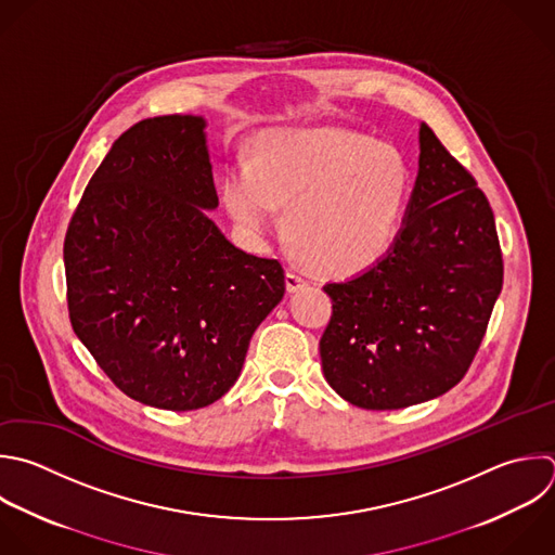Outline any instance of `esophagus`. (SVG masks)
I'll use <instances>...</instances> for the list:
<instances>
[{
    "mask_svg": "<svg viewBox=\"0 0 555 555\" xmlns=\"http://www.w3.org/2000/svg\"><path fill=\"white\" fill-rule=\"evenodd\" d=\"M306 284H308V280H306L301 273H297V271H286V288H288V293H295V291L304 288Z\"/></svg>",
    "mask_w": 555,
    "mask_h": 555,
    "instance_id": "obj_1",
    "label": "esophagus"
}]
</instances>
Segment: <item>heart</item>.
<instances>
[{"label":"heart","instance_id":"heart-1","mask_svg":"<svg viewBox=\"0 0 555 555\" xmlns=\"http://www.w3.org/2000/svg\"><path fill=\"white\" fill-rule=\"evenodd\" d=\"M405 156L373 137L312 128L269 134L254 167L234 165L223 180L230 217L251 236L284 210L293 249L314 269L349 275L392 245L410 193Z\"/></svg>","mask_w":555,"mask_h":555}]
</instances>
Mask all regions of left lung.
<instances>
[{
	"label": "left lung",
	"mask_w": 555,
	"mask_h": 555,
	"mask_svg": "<svg viewBox=\"0 0 555 555\" xmlns=\"http://www.w3.org/2000/svg\"><path fill=\"white\" fill-rule=\"evenodd\" d=\"M405 221L384 258L330 282L321 336L327 384L366 410L434 399L468 371L503 286L492 208L423 124Z\"/></svg>",
	"instance_id": "obj_1"
}]
</instances>
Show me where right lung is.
Masks as SVG:
<instances>
[{"label":"right lung","mask_w":555,"mask_h":555,"mask_svg":"<svg viewBox=\"0 0 555 555\" xmlns=\"http://www.w3.org/2000/svg\"><path fill=\"white\" fill-rule=\"evenodd\" d=\"M195 115L143 119L102 160L69 221V321L113 384L184 412L221 399L280 304L275 258L236 249L208 219L219 197Z\"/></svg>","instance_id":"obj_1"}]
</instances>
